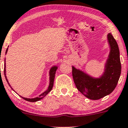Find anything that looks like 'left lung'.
Here are the masks:
<instances>
[{"mask_svg": "<svg viewBox=\"0 0 128 128\" xmlns=\"http://www.w3.org/2000/svg\"><path fill=\"white\" fill-rule=\"evenodd\" d=\"M110 46L105 70L100 78L88 76L72 66V76L76 88L82 94L92 100H98L110 94L116 87L121 74L120 52L116 40L111 34L107 35Z\"/></svg>", "mask_w": 128, "mask_h": 128, "instance_id": "left-lung-1", "label": "left lung"}]
</instances>
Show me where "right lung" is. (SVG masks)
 I'll return each mask as SVG.
<instances>
[{"instance_id": "add662e5", "label": "right lung", "mask_w": 128, "mask_h": 128, "mask_svg": "<svg viewBox=\"0 0 128 128\" xmlns=\"http://www.w3.org/2000/svg\"><path fill=\"white\" fill-rule=\"evenodd\" d=\"M8 49H6V52H8ZM4 77H5L6 78V82H8V84L10 85V84H9V82L8 81V79L6 78V64H5V60H4ZM57 69H58V66H53L52 67V68L50 69V84H49V86H48V89L46 90V91H45L44 92L42 93L41 94H40V96H39V97H36V98H23L22 96H20L22 98V99H24V100H27V101H29V102H36V101H38V100H41V99H42L43 98H44L46 96L47 94L48 93L50 92L51 90H52V87H53V84H54V77H55V74H56V70ZM12 89V88H11ZM13 90V89H12Z\"/></svg>"}]
</instances>
